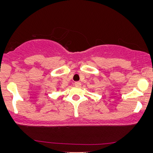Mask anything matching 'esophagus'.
Segmentation results:
<instances>
[{"mask_svg":"<svg viewBox=\"0 0 153 153\" xmlns=\"http://www.w3.org/2000/svg\"><path fill=\"white\" fill-rule=\"evenodd\" d=\"M81 82H79V81H76V82H74L75 86L79 87V86H81Z\"/></svg>","mask_w":153,"mask_h":153,"instance_id":"1","label":"esophagus"}]
</instances>
